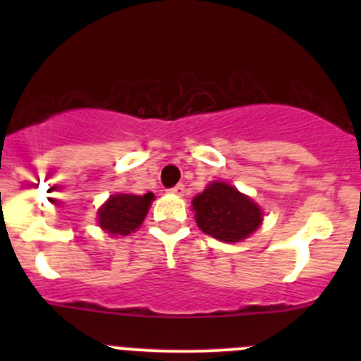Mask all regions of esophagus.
<instances>
[{
  "mask_svg": "<svg viewBox=\"0 0 361 361\" xmlns=\"http://www.w3.org/2000/svg\"><path fill=\"white\" fill-rule=\"evenodd\" d=\"M171 195H177V197H183L184 193H186V188H184V184H177V186H173L170 190Z\"/></svg>",
  "mask_w": 361,
  "mask_h": 361,
  "instance_id": "esophagus-1",
  "label": "esophagus"
}]
</instances>
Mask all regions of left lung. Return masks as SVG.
<instances>
[{"label": "left lung", "mask_w": 361, "mask_h": 361, "mask_svg": "<svg viewBox=\"0 0 361 361\" xmlns=\"http://www.w3.org/2000/svg\"><path fill=\"white\" fill-rule=\"evenodd\" d=\"M197 226L220 242H240L262 224V209L228 183L208 184L191 202Z\"/></svg>", "instance_id": "8db88e82"}]
</instances>
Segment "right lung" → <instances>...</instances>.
<instances>
[{
	"label": "right lung",
	"mask_w": 361,
	"mask_h": 361,
	"mask_svg": "<svg viewBox=\"0 0 361 361\" xmlns=\"http://www.w3.org/2000/svg\"><path fill=\"white\" fill-rule=\"evenodd\" d=\"M153 199L155 197L152 191L145 195H132V193L111 195L97 212L99 228L110 233L111 237L116 235L126 237L142 224Z\"/></svg>",
	"instance_id": "1"
}]
</instances>
